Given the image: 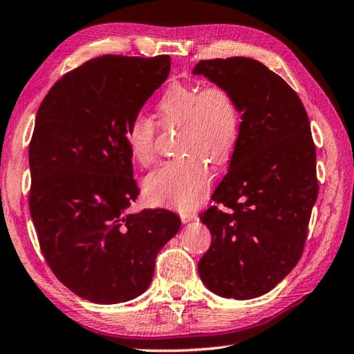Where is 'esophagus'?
Listing matches in <instances>:
<instances>
[{
	"label": "esophagus",
	"mask_w": 354,
	"mask_h": 354,
	"mask_svg": "<svg viewBox=\"0 0 354 354\" xmlns=\"http://www.w3.org/2000/svg\"><path fill=\"white\" fill-rule=\"evenodd\" d=\"M180 218H182L183 223H189L192 220H197V214L192 211H183V212H180Z\"/></svg>",
	"instance_id": "1"
}]
</instances>
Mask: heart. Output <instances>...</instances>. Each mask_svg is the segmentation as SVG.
I'll list each match as a JSON object with an SVG mask.
<instances>
[{
    "mask_svg": "<svg viewBox=\"0 0 354 354\" xmlns=\"http://www.w3.org/2000/svg\"><path fill=\"white\" fill-rule=\"evenodd\" d=\"M156 116L165 129L180 128L176 151L185 156L149 174L145 192L157 205L187 211L201 203L211 187L212 172L205 158L225 165L234 156L240 140V110L226 86L176 82L157 100ZM157 134V124L147 116L128 122L125 143L139 167L156 163Z\"/></svg>",
    "mask_w": 354,
    "mask_h": 354,
    "instance_id": "heart-1",
    "label": "heart"
}]
</instances>
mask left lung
<instances>
[{
    "label": "left lung",
    "instance_id": "left-lung-1",
    "mask_svg": "<svg viewBox=\"0 0 354 354\" xmlns=\"http://www.w3.org/2000/svg\"><path fill=\"white\" fill-rule=\"evenodd\" d=\"M192 73L226 86L241 111L240 140L211 197L217 206L200 214L212 235L200 278L223 298L261 297L299 261L318 198L307 111L283 77L252 57L203 59Z\"/></svg>",
    "mask_w": 354,
    "mask_h": 354
}]
</instances>
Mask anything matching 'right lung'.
I'll return each instance as SVG.
<instances>
[{
	"mask_svg": "<svg viewBox=\"0 0 354 354\" xmlns=\"http://www.w3.org/2000/svg\"><path fill=\"white\" fill-rule=\"evenodd\" d=\"M169 71L168 55L99 56L64 75L36 113L28 206L39 248L64 286L97 304L145 292L182 225L167 209L127 214L139 186L125 129Z\"/></svg>",
	"mask_w": 354,
	"mask_h": 354,
	"instance_id": "add662e5",
	"label": "right lung"
}]
</instances>
